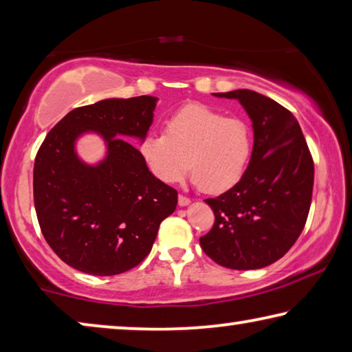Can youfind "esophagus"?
<instances>
[{
    "instance_id": "34e87169",
    "label": "esophagus",
    "mask_w": 352,
    "mask_h": 352,
    "mask_svg": "<svg viewBox=\"0 0 352 352\" xmlns=\"http://www.w3.org/2000/svg\"><path fill=\"white\" fill-rule=\"evenodd\" d=\"M189 204H191V199L186 197V196H178V205L188 206Z\"/></svg>"
}]
</instances>
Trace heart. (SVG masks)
Returning a JSON list of instances; mask_svg holds the SVG:
<instances>
[{"label": "heart", "mask_w": 352, "mask_h": 352, "mask_svg": "<svg viewBox=\"0 0 352 352\" xmlns=\"http://www.w3.org/2000/svg\"><path fill=\"white\" fill-rule=\"evenodd\" d=\"M139 152L163 183L191 174L204 192L221 194L238 185L252 155L249 126L205 104H188L166 122V133H150Z\"/></svg>", "instance_id": "obj_1"}]
</instances>
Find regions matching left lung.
I'll return each instance as SVG.
<instances>
[{
	"label": "left lung",
	"instance_id": "obj_1",
	"mask_svg": "<svg viewBox=\"0 0 352 352\" xmlns=\"http://www.w3.org/2000/svg\"><path fill=\"white\" fill-rule=\"evenodd\" d=\"M235 98L254 130V147L236 186L206 199L214 226L200 238L204 252L230 270H260L296 243L314 191V160L302 130L287 108L249 89L213 94Z\"/></svg>",
	"mask_w": 352,
	"mask_h": 352
}]
</instances>
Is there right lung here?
<instances>
[{
    "label": "right lung",
    "mask_w": 352,
    "mask_h": 352,
    "mask_svg": "<svg viewBox=\"0 0 352 352\" xmlns=\"http://www.w3.org/2000/svg\"><path fill=\"white\" fill-rule=\"evenodd\" d=\"M158 98H106L70 111L50 130L34 163L38 226L56 255L92 276H116L146 258L178 192L155 178L128 139H142ZM96 132L107 156L87 165L76 141Z\"/></svg>",
    "instance_id": "obj_1"
}]
</instances>
